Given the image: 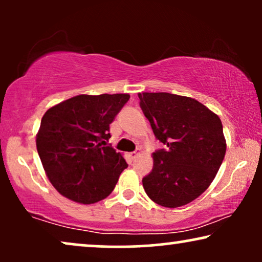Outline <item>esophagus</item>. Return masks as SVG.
Wrapping results in <instances>:
<instances>
[{
	"label": "esophagus",
	"mask_w": 262,
	"mask_h": 262,
	"mask_svg": "<svg viewBox=\"0 0 262 262\" xmlns=\"http://www.w3.org/2000/svg\"><path fill=\"white\" fill-rule=\"evenodd\" d=\"M139 152H141V149H136V150H135V151H134V152H131V154H130V156H131V159H132V160H135V159H136V156H137V155H138V154H139Z\"/></svg>",
	"instance_id": "obj_1"
}]
</instances>
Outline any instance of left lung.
Wrapping results in <instances>:
<instances>
[{"label":"left lung","instance_id":"1","mask_svg":"<svg viewBox=\"0 0 262 262\" xmlns=\"http://www.w3.org/2000/svg\"><path fill=\"white\" fill-rule=\"evenodd\" d=\"M138 98L155 137L167 145L154 152L152 170L142 180L144 191L161 206L186 205L205 192L223 162L222 121L187 96L139 93Z\"/></svg>","mask_w":262,"mask_h":262}]
</instances>
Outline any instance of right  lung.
Instances as JSON below:
<instances>
[{"label": "right lung", "mask_w": 262, "mask_h": 262, "mask_svg": "<svg viewBox=\"0 0 262 262\" xmlns=\"http://www.w3.org/2000/svg\"><path fill=\"white\" fill-rule=\"evenodd\" d=\"M128 99V94L77 95L46 111L37 150L60 194L93 204L112 193L127 163L107 145L110 124Z\"/></svg>", "instance_id": "obj_1"}]
</instances>
